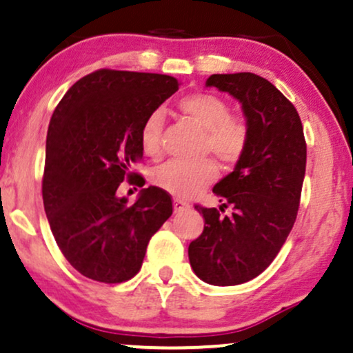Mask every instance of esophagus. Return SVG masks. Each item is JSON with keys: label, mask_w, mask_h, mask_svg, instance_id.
<instances>
[{"label": "esophagus", "mask_w": 353, "mask_h": 353, "mask_svg": "<svg viewBox=\"0 0 353 353\" xmlns=\"http://www.w3.org/2000/svg\"><path fill=\"white\" fill-rule=\"evenodd\" d=\"M172 205H174V212H176V214L184 212V210H188L190 208L188 202H184V201H181V199H174Z\"/></svg>", "instance_id": "34e87169"}]
</instances>
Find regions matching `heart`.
Segmentation results:
<instances>
[{
    "instance_id": "heart-1",
    "label": "heart",
    "mask_w": 353,
    "mask_h": 353,
    "mask_svg": "<svg viewBox=\"0 0 353 353\" xmlns=\"http://www.w3.org/2000/svg\"><path fill=\"white\" fill-rule=\"evenodd\" d=\"M177 109L202 129V152H212L225 165H234L244 156L249 144V125L245 119L230 116L228 101L210 92H194L177 101ZM163 114L154 111L144 119L139 131V144L148 157L161 156ZM217 177V168L210 159L197 164L168 163L154 169L151 181L157 188L176 197H192Z\"/></svg>"
}]
</instances>
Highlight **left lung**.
<instances>
[{
  "mask_svg": "<svg viewBox=\"0 0 353 353\" xmlns=\"http://www.w3.org/2000/svg\"><path fill=\"white\" fill-rule=\"evenodd\" d=\"M208 88L242 104L249 144L234 171L214 185L224 204L201 208L204 230L189 244L194 274L210 285H237L262 274L292 230L305 176L307 145L297 109L254 74H212ZM232 205V216H221Z\"/></svg>",
  "mask_w": 353,
  "mask_h": 353,
  "instance_id": "8db88e82",
  "label": "left lung"
}]
</instances>
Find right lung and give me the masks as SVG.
<instances>
[{
  "label": "right lung",
  "instance_id": "1",
  "mask_svg": "<svg viewBox=\"0 0 353 353\" xmlns=\"http://www.w3.org/2000/svg\"><path fill=\"white\" fill-rule=\"evenodd\" d=\"M179 89L172 76L99 70L56 106L46 137L43 202L56 244L84 277L119 283L143 265L154 234L171 217V196L156 185L134 204L117 196L143 159L144 119ZM141 177V176H139Z\"/></svg>",
  "mask_w": 353,
  "mask_h": 353
}]
</instances>
